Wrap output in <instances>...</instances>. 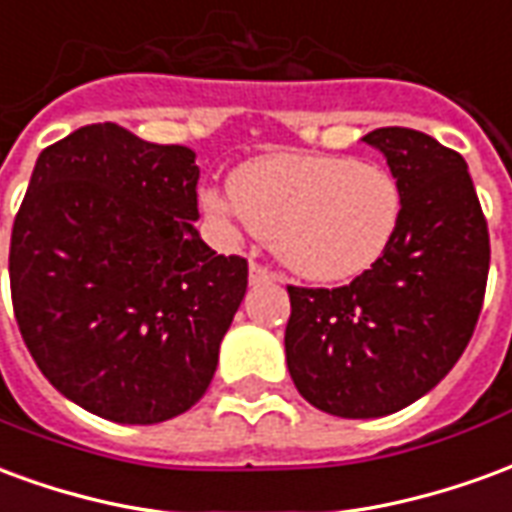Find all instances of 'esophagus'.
Masks as SVG:
<instances>
[{
  "label": "esophagus",
  "instance_id": "1",
  "mask_svg": "<svg viewBox=\"0 0 512 512\" xmlns=\"http://www.w3.org/2000/svg\"><path fill=\"white\" fill-rule=\"evenodd\" d=\"M274 274L260 263H249V285H263V282H274Z\"/></svg>",
  "mask_w": 512,
  "mask_h": 512
}]
</instances>
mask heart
Segmentation results:
<instances>
[{
	"label": "heart",
	"mask_w": 512,
	"mask_h": 512,
	"mask_svg": "<svg viewBox=\"0 0 512 512\" xmlns=\"http://www.w3.org/2000/svg\"><path fill=\"white\" fill-rule=\"evenodd\" d=\"M202 205L219 219L244 222L271 241L282 266L318 285L370 271L403 219V191L389 169L310 153L246 161L230 178V194L205 191Z\"/></svg>",
	"instance_id": "1"
}]
</instances>
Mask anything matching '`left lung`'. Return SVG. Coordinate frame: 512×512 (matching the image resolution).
<instances>
[{"label":"left lung","instance_id":"8db88e82","mask_svg":"<svg viewBox=\"0 0 512 512\" xmlns=\"http://www.w3.org/2000/svg\"><path fill=\"white\" fill-rule=\"evenodd\" d=\"M403 219L376 266L345 288H288L285 356L326 414L376 419L428 395L469 345L488 279V224L461 153L414 128H376Z\"/></svg>","mask_w":512,"mask_h":512}]
</instances>
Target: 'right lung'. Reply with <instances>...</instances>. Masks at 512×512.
Here are the masks:
<instances>
[{"label":"right lung","instance_id":"obj_1","mask_svg":"<svg viewBox=\"0 0 512 512\" xmlns=\"http://www.w3.org/2000/svg\"><path fill=\"white\" fill-rule=\"evenodd\" d=\"M194 150L95 123L46 147L10 238L18 329L90 414L156 425L211 384L246 293L244 257L197 233Z\"/></svg>","mask_w":512,"mask_h":512}]
</instances>
